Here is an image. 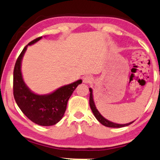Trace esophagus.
Listing matches in <instances>:
<instances>
[{"instance_id": "34e87169", "label": "esophagus", "mask_w": 160, "mask_h": 160, "mask_svg": "<svg viewBox=\"0 0 160 160\" xmlns=\"http://www.w3.org/2000/svg\"><path fill=\"white\" fill-rule=\"evenodd\" d=\"M92 81H93V78L91 76H85L83 77V82L85 84H90Z\"/></svg>"}]
</instances>
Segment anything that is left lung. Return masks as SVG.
<instances>
[{
    "mask_svg": "<svg viewBox=\"0 0 160 160\" xmlns=\"http://www.w3.org/2000/svg\"><path fill=\"white\" fill-rule=\"evenodd\" d=\"M89 92H90V94H89V105L90 108H91V110L93 112V114L97 120L100 122L101 124H102L103 126H107V127H110V128H121V127H124V126H128L129 125L133 123V121H132L131 122H128V123H126V124H118V123H115V122H112L110 121V120H107L102 115L97 109L96 108L95 105H94V102L93 99V94H92V89L91 88H89Z\"/></svg>",
    "mask_w": 160,
    "mask_h": 160,
    "instance_id": "obj_1",
    "label": "left lung"
}]
</instances>
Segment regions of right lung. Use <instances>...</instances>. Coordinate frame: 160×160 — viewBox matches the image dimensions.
<instances>
[{
    "mask_svg": "<svg viewBox=\"0 0 160 160\" xmlns=\"http://www.w3.org/2000/svg\"><path fill=\"white\" fill-rule=\"evenodd\" d=\"M41 39L40 37L30 42L17 60L13 70V97L18 108L30 120L40 126H50L56 124L63 117L69 98L82 80L60 87L48 94L40 95L32 92L23 80L21 65L27 46Z\"/></svg>",
    "mask_w": 160,
    "mask_h": 160,
    "instance_id": "add662e5",
    "label": "right lung"
}]
</instances>
